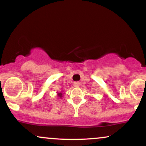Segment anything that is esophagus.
I'll return each mask as SVG.
<instances>
[{
  "instance_id": "34e87169",
  "label": "esophagus",
  "mask_w": 146,
  "mask_h": 146,
  "mask_svg": "<svg viewBox=\"0 0 146 146\" xmlns=\"http://www.w3.org/2000/svg\"><path fill=\"white\" fill-rule=\"evenodd\" d=\"M73 86H74V87H79L80 86V83L78 82H75L73 83Z\"/></svg>"
}]
</instances>
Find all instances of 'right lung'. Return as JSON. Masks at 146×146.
Wrapping results in <instances>:
<instances>
[{"label":"right lung","mask_w":146,"mask_h":146,"mask_svg":"<svg viewBox=\"0 0 146 146\" xmlns=\"http://www.w3.org/2000/svg\"><path fill=\"white\" fill-rule=\"evenodd\" d=\"M58 96L59 97V98H62V92H58Z\"/></svg>","instance_id":"1"}]
</instances>
